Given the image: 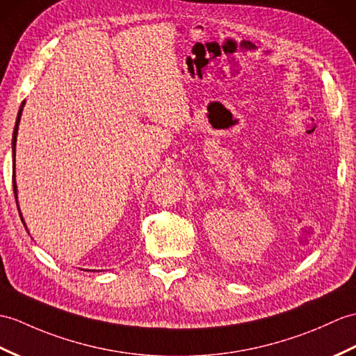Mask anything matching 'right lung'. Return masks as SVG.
Segmentation results:
<instances>
[{"instance_id":"add662e5","label":"right lung","mask_w":356,"mask_h":356,"mask_svg":"<svg viewBox=\"0 0 356 356\" xmlns=\"http://www.w3.org/2000/svg\"><path fill=\"white\" fill-rule=\"evenodd\" d=\"M24 103L22 102L21 107H19V112H18V118H16V124H15V129H13V138H12V153H13V167H12V175H13V193H15V200L18 203V195H16V181H15V153H16V135H18V126H19V120H21V113L24 109Z\"/></svg>"}]
</instances>
